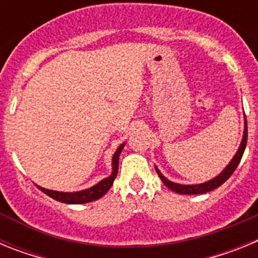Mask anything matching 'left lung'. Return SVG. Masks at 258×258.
<instances>
[{
	"label": "left lung",
	"mask_w": 258,
	"mask_h": 258,
	"mask_svg": "<svg viewBox=\"0 0 258 258\" xmlns=\"http://www.w3.org/2000/svg\"><path fill=\"white\" fill-rule=\"evenodd\" d=\"M247 138H248V129H247V118H245V127H244V137H243V141L240 143V147H239L238 152L236 155L234 156L231 161H230L229 165L225 168L222 173L220 175H217L216 178L211 179V181L206 182V183H202V184H192V186H187V184H178V183H173V182L168 181V179L159 172V169L156 168V172L159 174V177L161 178L163 183L165 184L166 187L170 188L172 191L174 192H178V194H183V195H198V194H206L209 192V191L214 190V188L220 187L221 184L223 182H226L227 179L230 178V175L234 173V170L236 169V166L238 164L240 163L241 160V156L244 154V150H245V146H247Z\"/></svg>",
	"instance_id": "8db88e82"
}]
</instances>
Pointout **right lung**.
Segmentation results:
<instances>
[{"mask_svg": "<svg viewBox=\"0 0 258 258\" xmlns=\"http://www.w3.org/2000/svg\"><path fill=\"white\" fill-rule=\"evenodd\" d=\"M124 145H121L117 149V151L115 152L112 157V174L109 175L108 178L103 179L98 184H95L94 187L88 188V190L79 191V192H59V191H51V190H45L42 187H38L42 192H45L46 195H49L52 199L58 200L60 203H67V204H83V203H89L94 202V200L99 199L107 192V191L111 188L113 181H115L116 175H117L118 170V156H120V152H121Z\"/></svg>", "mask_w": 258, "mask_h": 258, "instance_id": "add662e5", "label": "right lung"}]
</instances>
